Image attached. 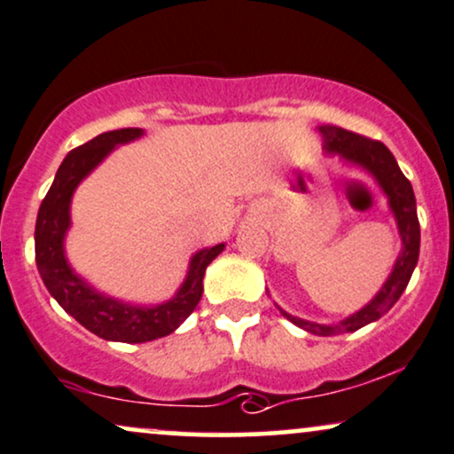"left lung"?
Segmentation results:
<instances>
[{
    "instance_id": "obj_1",
    "label": "left lung",
    "mask_w": 454,
    "mask_h": 454,
    "mask_svg": "<svg viewBox=\"0 0 454 454\" xmlns=\"http://www.w3.org/2000/svg\"><path fill=\"white\" fill-rule=\"evenodd\" d=\"M317 130L322 134L324 149L328 153H339L343 160L364 168V170L371 172L374 176V181L379 183V187L387 195L389 208L394 212L402 238V253L398 261H395L394 271H391L387 282L383 284V288L379 290L371 303L362 307L360 311H356L354 316L345 317L339 324H316L301 320V317H294L284 309H279V313L293 322L294 326L303 328L311 334H320V337H333V334L356 333V330L366 326V324L379 320V317L385 316L391 307L398 303V299L406 290L412 271L417 267L419 246H421V227H419L417 200L415 192H412V184L402 175L394 153L381 141H372V138L360 137V134L337 126H320Z\"/></svg>"
}]
</instances>
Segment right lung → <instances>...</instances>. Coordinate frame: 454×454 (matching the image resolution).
<instances>
[{
  "label": "right lung",
  "mask_w": 454,
  "mask_h": 454,
  "mask_svg": "<svg viewBox=\"0 0 454 454\" xmlns=\"http://www.w3.org/2000/svg\"><path fill=\"white\" fill-rule=\"evenodd\" d=\"M138 137H143L141 128H121L98 134L82 147L69 151L39 206L35 223V262L48 293L83 328L100 339L120 343H145L175 333L200 303L206 267L225 248V244H216L195 253L175 299L151 307L111 299L71 270L65 259V233L71 225L73 192L117 145L130 143Z\"/></svg>",
  "instance_id": "obj_1"
}]
</instances>
